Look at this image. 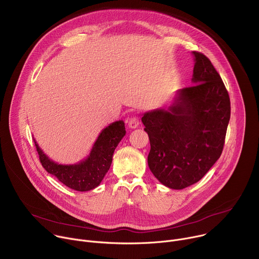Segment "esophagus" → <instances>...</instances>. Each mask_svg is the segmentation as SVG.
Returning a JSON list of instances; mask_svg holds the SVG:
<instances>
[{"mask_svg":"<svg viewBox=\"0 0 259 259\" xmlns=\"http://www.w3.org/2000/svg\"><path fill=\"white\" fill-rule=\"evenodd\" d=\"M139 125V120H138V117L133 115L130 117L129 119V122H128V126L131 128V129H135L137 128Z\"/></svg>","mask_w":259,"mask_h":259,"instance_id":"obj_1","label":"esophagus"}]
</instances>
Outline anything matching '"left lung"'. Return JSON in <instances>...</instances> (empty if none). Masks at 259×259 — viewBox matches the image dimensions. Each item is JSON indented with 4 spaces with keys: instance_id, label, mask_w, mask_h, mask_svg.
<instances>
[{
    "instance_id": "obj_1",
    "label": "left lung",
    "mask_w": 259,
    "mask_h": 259,
    "mask_svg": "<svg viewBox=\"0 0 259 259\" xmlns=\"http://www.w3.org/2000/svg\"><path fill=\"white\" fill-rule=\"evenodd\" d=\"M195 85L178 90L170 106L141 118L149 135V167L165 187L198 182L219 159L231 118L229 92L204 54L194 51Z\"/></svg>"
}]
</instances>
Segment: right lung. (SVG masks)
Segmentation results:
<instances>
[{"instance_id": "right-lung-1", "label": "right lung", "mask_w": 259, "mask_h": 259, "mask_svg": "<svg viewBox=\"0 0 259 259\" xmlns=\"http://www.w3.org/2000/svg\"><path fill=\"white\" fill-rule=\"evenodd\" d=\"M125 124L117 121L104 128L97 137L90 155L84 161L73 165H61L49 159L34 140L36 152L45 170L54 175L69 189L87 192L97 188L113 161L117 145L125 136Z\"/></svg>"}]
</instances>
